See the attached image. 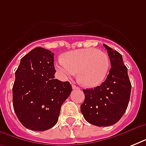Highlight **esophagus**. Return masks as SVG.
I'll return each instance as SVG.
<instances>
[{"mask_svg": "<svg viewBox=\"0 0 146 146\" xmlns=\"http://www.w3.org/2000/svg\"><path fill=\"white\" fill-rule=\"evenodd\" d=\"M72 88H73V89H80V88L78 86H75V85H73V86H72Z\"/></svg>", "mask_w": 146, "mask_h": 146, "instance_id": "1", "label": "esophagus"}]
</instances>
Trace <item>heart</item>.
I'll list each match as a JSON object with an SVG mask.
<instances>
[{
    "label": "heart",
    "instance_id": "obj_1",
    "mask_svg": "<svg viewBox=\"0 0 146 146\" xmlns=\"http://www.w3.org/2000/svg\"><path fill=\"white\" fill-rule=\"evenodd\" d=\"M56 69L63 78L73 77L78 73L79 82L86 87L94 88L104 82L110 59L106 53L94 48L71 50L56 63Z\"/></svg>",
    "mask_w": 146,
    "mask_h": 146
}]
</instances>
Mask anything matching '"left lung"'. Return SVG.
I'll return each mask as SVG.
<instances>
[{
	"instance_id": "8db88e82",
	"label": "left lung",
	"mask_w": 146,
	"mask_h": 146,
	"mask_svg": "<svg viewBox=\"0 0 146 146\" xmlns=\"http://www.w3.org/2000/svg\"><path fill=\"white\" fill-rule=\"evenodd\" d=\"M108 50L111 68L104 82L94 89H83L85 100L80 109L86 121L98 127L118 122L129 104L131 82L122 55L103 44Z\"/></svg>"
}]
</instances>
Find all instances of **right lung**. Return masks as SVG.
<instances>
[{
	"instance_id": "1",
	"label": "right lung",
	"mask_w": 146,
	"mask_h": 146,
	"mask_svg": "<svg viewBox=\"0 0 146 146\" xmlns=\"http://www.w3.org/2000/svg\"><path fill=\"white\" fill-rule=\"evenodd\" d=\"M55 72L54 54L40 47L20 60L15 73L13 104L17 118L27 129L44 131L57 123L72 86L54 79Z\"/></svg>"
}]
</instances>
